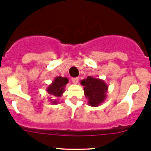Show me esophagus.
<instances>
[{
	"mask_svg": "<svg viewBox=\"0 0 151 151\" xmlns=\"http://www.w3.org/2000/svg\"><path fill=\"white\" fill-rule=\"evenodd\" d=\"M71 81H72V83L74 84H77V83L79 82V78L78 77H73V78L71 79Z\"/></svg>",
	"mask_w": 151,
	"mask_h": 151,
	"instance_id": "1",
	"label": "esophagus"
}]
</instances>
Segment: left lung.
I'll return each instance as SVG.
<instances>
[{"label": "left lung", "instance_id": "left-lung-1", "mask_svg": "<svg viewBox=\"0 0 151 151\" xmlns=\"http://www.w3.org/2000/svg\"><path fill=\"white\" fill-rule=\"evenodd\" d=\"M83 86L84 95L88 100V104L92 107L101 105L107 98L108 86L103 80L88 76L81 81Z\"/></svg>", "mask_w": 151, "mask_h": 151}]
</instances>
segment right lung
I'll return each mask as SVG.
<instances>
[{"instance_id": "add662e5", "label": "right lung", "mask_w": 151, "mask_h": 151, "mask_svg": "<svg viewBox=\"0 0 151 151\" xmlns=\"http://www.w3.org/2000/svg\"><path fill=\"white\" fill-rule=\"evenodd\" d=\"M68 83V79L67 77H62L61 76H59V77H55L52 83L47 86L46 90L48 92V94L50 95V96L53 97V99H51V97L50 99L51 104H58V101H56L55 99H58L62 96V94L65 92V88Z\"/></svg>"}]
</instances>
